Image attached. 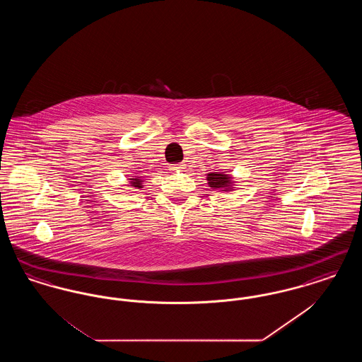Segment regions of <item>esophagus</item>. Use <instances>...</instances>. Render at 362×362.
Here are the masks:
<instances>
[{
    "label": "esophagus",
    "mask_w": 362,
    "mask_h": 362,
    "mask_svg": "<svg viewBox=\"0 0 362 362\" xmlns=\"http://www.w3.org/2000/svg\"><path fill=\"white\" fill-rule=\"evenodd\" d=\"M183 168H185V164H173V165L170 167V170L173 171V173H175V171H180V170H183Z\"/></svg>",
    "instance_id": "34e87169"
}]
</instances>
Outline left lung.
Wrapping results in <instances>:
<instances>
[{
	"label": "left lung",
	"mask_w": 362,
	"mask_h": 362,
	"mask_svg": "<svg viewBox=\"0 0 362 362\" xmlns=\"http://www.w3.org/2000/svg\"><path fill=\"white\" fill-rule=\"evenodd\" d=\"M207 182H209V186L213 189H229L230 187V177L224 173H209Z\"/></svg>",
	"instance_id": "left-lung-1"
}]
</instances>
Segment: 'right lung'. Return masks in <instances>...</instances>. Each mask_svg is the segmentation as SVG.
<instances>
[{"instance_id":"1","label":"right lung","mask_w":362,"mask_h":362,"mask_svg":"<svg viewBox=\"0 0 362 362\" xmlns=\"http://www.w3.org/2000/svg\"><path fill=\"white\" fill-rule=\"evenodd\" d=\"M132 186L141 189V187H142V186H141V179H132Z\"/></svg>"}]
</instances>
